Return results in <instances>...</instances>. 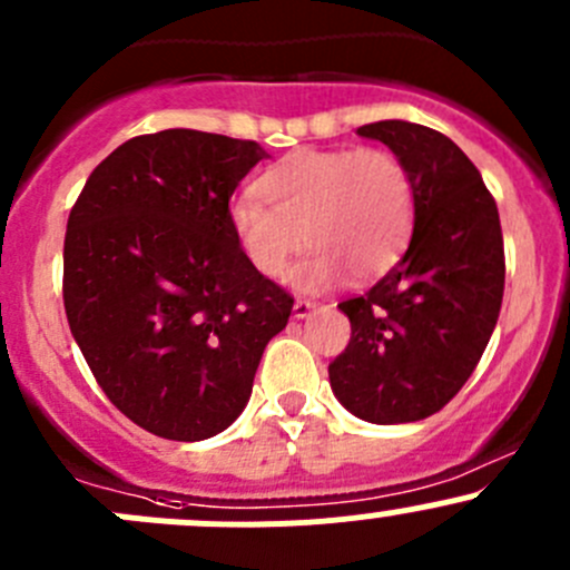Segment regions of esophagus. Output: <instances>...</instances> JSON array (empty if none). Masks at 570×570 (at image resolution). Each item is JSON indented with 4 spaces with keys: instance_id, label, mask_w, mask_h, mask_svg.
Wrapping results in <instances>:
<instances>
[{
    "instance_id": "34e87169",
    "label": "esophagus",
    "mask_w": 570,
    "mask_h": 570,
    "mask_svg": "<svg viewBox=\"0 0 570 570\" xmlns=\"http://www.w3.org/2000/svg\"><path fill=\"white\" fill-rule=\"evenodd\" d=\"M317 306H320V303L301 297V301H295V306H292V314H295V320H306L308 314L317 312Z\"/></svg>"
}]
</instances>
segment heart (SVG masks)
I'll return each instance as SVG.
<instances>
[{"label":"heart","instance_id":"obj_1","mask_svg":"<svg viewBox=\"0 0 570 570\" xmlns=\"http://www.w3.org/2000/svg\"><path fill=\"white\" fill-rule=\"evenodd\" d=\"M255 193L228 206V226L245 258L281 278L308 243L289 281L320 292L347 269L370 281L396 262L413 228V181L381 148H297L269 165Z\"/></svg>","mask_w":570,"mask_h":570}]
</instances>
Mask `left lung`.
Returning <instances> with one entry per match:
<instances>
[{"instance_id": "1", "label": "left lung", "mask_w": 570, "mask_h": 570, "mask_svg": "<svg viewBox=\"0 0 570 570\" xmlns=\"http://www.w3.org/2000/svg\"><path fill=\"white\" fill-rule=\"evenodd\" d=\"M413 181V234L400 262L361 297L338 303L350 344L327 375L336 400L372 424L433 416L474 372L504 295L499 209L480 170L441 131L407 120L358 129Z\"/></svg>"}]
</instances>
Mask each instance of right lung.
<instances>
[{"instance_id":"add662e5","label":"right lung","mask_w":570,"mask_h":570,"mask_svg":"<svg viewBox=\"0 0 570 570\" xmlns=\"http://www.w3.org/2000/svg\"><path fill=\"white\" fill-rule=\"evenodd\" d=\"M264 157L258 142L195 129L131 137L68 215V325L109 402L159 439L223 433L289 322L292 295L228 226L234 189Z\"/></svg>"}]
</instances>
